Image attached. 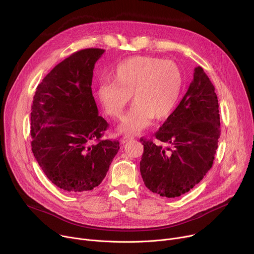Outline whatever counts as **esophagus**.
Listing matches in <instances>:
<instances>
[{
    "label": "esophagus",
    "mask_w": 254,
    "mask_h": 254,
    "mask_svg": "<svg viewBox=\"0 0 254 254\" xmlns=\"http://www.w3.org/2000/svg\"><path fill=\"white\" fill-rule=\"evenodd\" d=\"M130 139H132L131 136H128V135H125L123 138H122V143H126L127 141H129Z\"/></svg>",
    "instance_id": "1"
}]
</instances>
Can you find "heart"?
Masks as SVG:
<instances>
[{
  "label": "heart",
  "mask_w": 254,
  "mask_h": 254,
  "mask_svg": "<svg viewBox=\"0 0 254 254\" xmlns=\"http://www.w3.org/2000/svg\"><path fill=\"white\" fill-rule=\"evenodd\" d=\"M112 81L100 83L98 97L108 116L121 119L132 95L134 104L120 127L127 133L148 127L154 118H168L178 104L183 85L182 74L174 62L150 56L121 62L113 71Z\"/></svg>",
  "instance_id": "heart-1"
}]
</instances>
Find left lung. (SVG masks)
I'll return each instance as SVG.
<instances>
[{
	"label": "left lung",
	"mask_w": 254,
	"mask_h": 254,
	"mask_svg": "<svg viewBox=\"0 0 254 254\" xmlns=\"http://www.w3.org/2000/svg\"><path fill=\"white\" fill-rule=\"evenodd\" d=\"M220 131L215 87L198 66L183 99L155 133L158 142L139 139L144 185L167 198L189 192L212 168Z\"/></svg>",
	"instance_id": "left-lung-1"
}]
</instances>
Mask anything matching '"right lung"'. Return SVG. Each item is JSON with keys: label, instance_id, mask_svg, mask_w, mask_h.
<instances>
[{"label": "right lung", "instance_id": "obj_1", "mask_svg": "<svg viewBox=\"0 0 254 254\" xmlns=\"http://www.w3.org/2000/svg\"><path fill=\"white\" fill-rule=\"evenodd\" d=\"M103 52L87 48L71 54L34 95L32 152L47 178L66 192L97 187L120 150L119 140L101 139L108 124L98 116L91 90L94 64Z\"/></svg>", "mask_w": 254, "mask_h": 254}]
</instances>
